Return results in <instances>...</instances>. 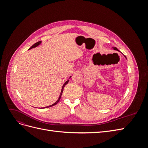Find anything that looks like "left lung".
<instances>
[{
	"label": "left lung",
	"instance_id": "obj_1",
	"mask_svg": "<svg viewBox=\"0 0 148 148\" xmlns=\"http://www.w3.org/2000/svg\"><path fill=\"white\" fill-rule=\"evenodd\" d=\"M113 49H114V50H115V51H119V50H118V49H117V47H113ZM120 52V51H119ZM123 56L125 57V58H126V59H127V57H125L124 55H123Z\"/></svg>",
	"mask_w": 148,
	"mask_h": 148
}]
</instances>
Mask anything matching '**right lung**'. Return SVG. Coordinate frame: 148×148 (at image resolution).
Segmentation results:
<instances>
[{
  "mask_svg": "<svg viewBox=\"0 0 148 148\" xmlns=\"http://www.w3.org/2000/svg\"><path fill=\"white\" fill-rule=\"evenodd\" d=\"M41 43V41H38V42H37L36 43H35L34 44H33V45L31 46L29 49H33V48H34V47H37V46H38ZM70 78H71V77H70ZM69 79H68L67 80V81H66L65 82V83L63 84V86H62V90H61V92H60V96H59V99H57V101L55 102V103H53V104H52V105H51V106H47V107H44V108H47V107H52V106H55V105H56L58 102H59V101H60V98H61V96H62V92H63V91H64V87H65V85L69 83Z\"/></svg>",
  "mask_w": 148,
  "mask_h": 148,
  "instance_id": "obj_1",
  "label": "right lung"
}]
</instances>
